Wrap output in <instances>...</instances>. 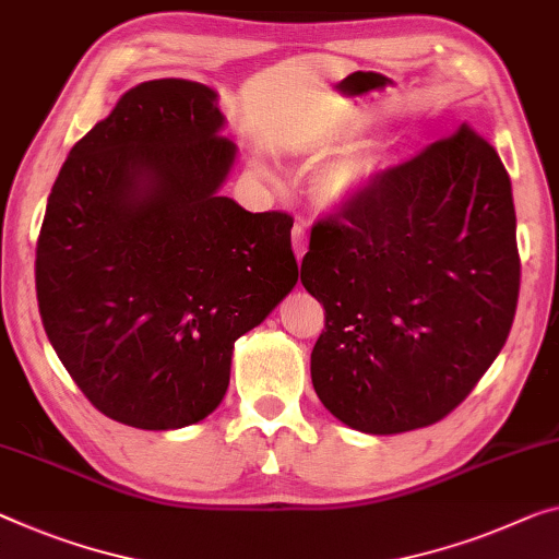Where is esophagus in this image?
<instances>
[{
  "label": "esophagus",
  "instance_id": "obj_1",
  "mask_svg": "<svg viewBox=\"0 0 559 559\" xmlns=\"http://www.w3.org/2000/svg\"><path fill=\"white\" fill-rule=\"evenodd\" d=\"M292 247H295L297 260H302L305 252H307V229H305V225H295V229H292Z\"/></svg>",
  "mask_w": 559,
  "mask_h": 559
}]
</instances>
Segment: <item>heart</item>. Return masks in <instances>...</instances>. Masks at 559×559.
<instances>
[{
  "label": "heart",
  "mask_w": 559,
  "mask_h": 559,
  "mask_svg": "<svg viewBox=\"0 0 559 559\" xmlns=\"http://www.w3.org/2000/svg\"><path fill=\"white\" fill-rule=\"evenodd\" d=\"M369 171H372V165H369L362 154H347V157L337 159L324 171L322 192L332 202L347 200V197L355 194L367 182Z\"/></svg>",
  "instance_id": "heart-1"
}]
</instances>
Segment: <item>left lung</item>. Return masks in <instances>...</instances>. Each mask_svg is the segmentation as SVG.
<instances>
[{"label":"left lung","instance_id":"left-lung-1","mask_svg":"<svg viewBox=\"0 0 559 559\" xmlns=\"http://www.w3.org/2000/svg\"><path fill=\"white\" fill-rule=\"evenodd\" d=\"M508 169L469 124L317 219L302 285L324 305L317 397L347 427L440 423L508 342L520 295Z\"/></svg>","mask_w":559,"mask_h":559}]
</instances>
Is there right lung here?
<instances>
[{
	"label": "right lung",
	"mask_w": 559,
	"mask_h": 559,
	"mask_svg": "<svg viewBox=\"0 0 559 559\" xmlns=\"http://www.w3.org/2000/svg\"><path fill=\"white\" fill-rule=\"evenodd\" d=\"M217 94L152 80L74 144L37 239L45 332L102 415L177 429L217 409L231 349L297 285L287 212L219 194Z\"/></svg>",
	"instance_id": "obj_1"
}]
</instances>
